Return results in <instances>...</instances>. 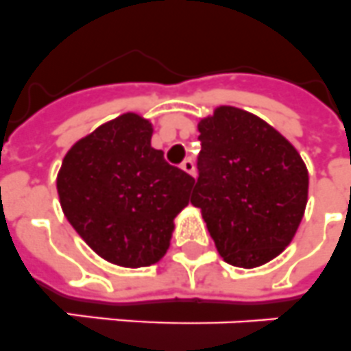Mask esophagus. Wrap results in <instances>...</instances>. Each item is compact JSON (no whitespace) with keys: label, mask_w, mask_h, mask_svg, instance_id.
<instances>
[{"label":"esophagus","mask_w":351,"mask_h":351,"mask_svg":"<svg viewBox=\"0 0 351 351\" xmlns=\"http://www.w3.org/2000/svg\"><path fill=\"white\" fill-rule=\"evenodd\" d=\"M182 169L185 171V173H189V175H196V167H194V162L191 160V158H185L184 162H182Z\"/></svg>","instance_id":"esophagus-1"}]
</instances>
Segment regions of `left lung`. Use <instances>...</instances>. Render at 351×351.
<instances>
[{
  "label": "left lung",
  "instance_id": "1",
  "mask_svg": "<svg viewBox=\"0 0 351 351\" xmlns=\"http://www.w3.org/2000/svg\"><path fill=\"white\" fill-rule=\"evenodd\" d=\"M202 152L191 203L202 208L225 262L255 267L291 243L307 205L308 175L278 132L234 107L198 125Z\"/></svg>",
  "mask_w": 351,
  "mask_h": 351
}]
</instances>
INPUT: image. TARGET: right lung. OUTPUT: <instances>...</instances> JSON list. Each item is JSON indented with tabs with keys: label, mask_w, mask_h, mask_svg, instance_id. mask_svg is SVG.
I'll return each instance as SVG.
<instances>
[{
	"label": "right lung",
	"mask_w": 351,
	"mask_h": 351,
	"mask_svg": "<svg viewBox=\"0 0 351 351\" xmlns=\"http://www.w3.org/2000/svg\"><path fill=\"white\" fill-rule=\"evenodd\" d=\"M152 125L137 114L105 123L67 152L57 178L62 210L105 261L152 266L169 248L173 219L194 178L152 148Z\"/></svg>",
	"instance_id": "1"
}]
</instances>
